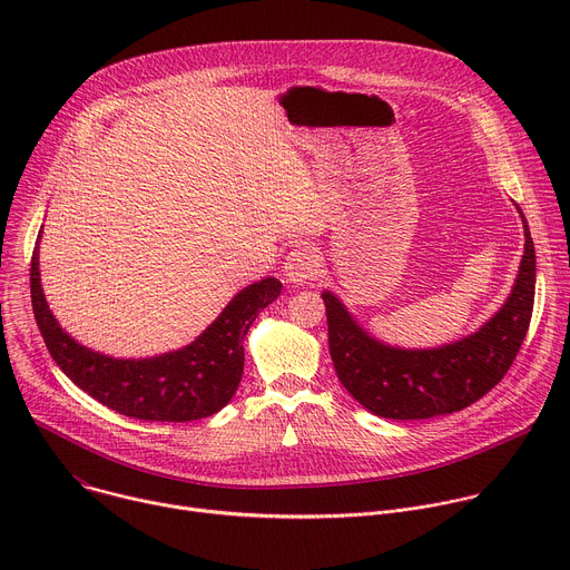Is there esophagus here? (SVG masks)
Masks as SVG:
<instances>
[{"instance_id": "esophagus-1", "label": "esophagus", "mask_w": 570, "mask_h": 570, "mask_svg": "<svg viewBox=\"0 0 570 570\" xmlns=\"http://www.w3.org/2000/svg\"><path fill=\"white\" fill-rule=\"evenodd\" d=\"M320 273V257L311 248H295L284 262V275L291 284H308Z\"/></svg>"}]
</instances>
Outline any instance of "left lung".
I'll list each match as a JSON object with an SVG mask.
<instances>
[{
  "instance_id": "left-lung-1",
  "label": "left lung",
  "mask_w": 570,
  "mask_h": 570,
  "mask_svg": "<svg viewBox=\"0 0 570 570\" xmlns=\"http://www.w3.org/2000/svg\"><path fill=\"white\" fill-rule=\"evenodd\" d=\"M521 218L525 253L508 302L475 334L458 343L435 350L383 345L358 327L334 293H322L336 374L370 413L385 420H429L458 413L508 374L528 334L534 306V243L523 212Z\"/></svg>"
}]
</instances>
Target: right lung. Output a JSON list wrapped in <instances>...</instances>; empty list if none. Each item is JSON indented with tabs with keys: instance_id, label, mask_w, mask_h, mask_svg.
<instances>
[{
	"instance_id": "right-lung-1",
	"label": "right lung",
	"mask_w": 570,
	"mask_h": 570,
	"mask_svg": "<svg viewBox=\"0 0 570 570\" xmlns=\"http://www.w3.org/2000/svg\"><path fill=\"white\" fill-rule=\"evenodd\" d=\"M279 293L282 282L266 277L236 293L191 345L153 358H112L60 330L40 286L38 248L31 257V304L51 358L110 411L144 422H194L218 413L238 387L250 324Z\"/></svg>"
}]
</instances>
